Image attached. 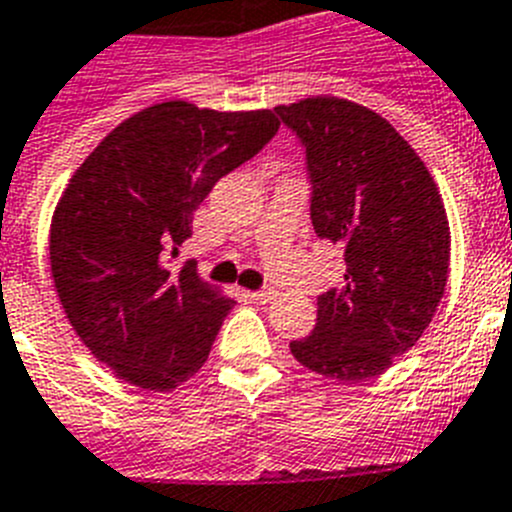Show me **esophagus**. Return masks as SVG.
<instances>
[{
  "instance_id": "esophagus-1",
  "label": "esophagus",
  "mask_w": 512,
  "mask_h": 512,
  "mask_svg": "<svg viewBox=\"0 0 512 512\" xmlns=\"http://www.w3.org/2000/svg\"><path fill=\"white\" fill-rule=\"evenodd\" d=\"M255 304H268V301L275 299V291L273 288H262V291H250L247 293Z\"/></svg>"
}]
</instances>
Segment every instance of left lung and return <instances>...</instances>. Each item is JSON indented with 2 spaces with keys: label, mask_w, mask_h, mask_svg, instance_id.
<instances>
[{
  "label": "left lung",
  "mask_w": 512,
  "mask_h": 512,
  "mask_svg": "<svg viewBox=\"0 0 512 512\" xmlns=\"http://www.w3.org/2000/svg\"><path fill=\"white\" fill-rule=\"evenodd\" d=\"M275 113L306 146L311 224L345 252V283L317 299V327L291 342L319 376L373 379L433 322L451 229L433 175L386 118L345 97H304Z\"/></svg>",
  "instance_id": "left-lung-1"
}]
</instances>
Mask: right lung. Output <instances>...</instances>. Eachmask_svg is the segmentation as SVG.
I'll list each match as a JSON object with an SVG mask.
<instances>
[{
  "label": "right lung",
  "instance_id": "add662e5",
  "mask_svg": "<svg viewBox=\"0 0 512 512\" xmlns=\"http://www.w3.org/2000/svg\"><path fill=\"white\" fill-rule=\"evenodd\" d=\"M281 128L273 110L167 100L115 126L53 208L51 278L61 309L118 379L172 391L201 371L237 304L193 265L167 268L195 208Z\"/></svg>",
  "mask_w": 512,
  "mask_h": 512
}]
</instances>
